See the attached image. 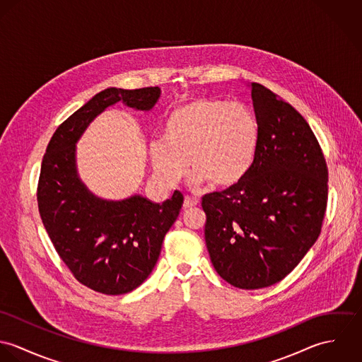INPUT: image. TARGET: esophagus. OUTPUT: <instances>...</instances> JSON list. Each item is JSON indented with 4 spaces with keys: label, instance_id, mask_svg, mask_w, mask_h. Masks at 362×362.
I'll use <instances>...</instances> for the list:
<instances>
[{
    "label": "esophagus",
    "instance_id": "obj_1",
    "mask_svg": "<svg viewBox=\"0 0 362 362\" xmlns=\"http://www.w3.org/2000/svg\"><path fill=\"white\" fill-rule=\"evenodd\" d=\"M198 204H199V199L197 197L185 195V198H184V209H191V207L197 206Z\"/></svg>",
    "mask_w": 362,
    "mask_h": 362
}]
</instances>
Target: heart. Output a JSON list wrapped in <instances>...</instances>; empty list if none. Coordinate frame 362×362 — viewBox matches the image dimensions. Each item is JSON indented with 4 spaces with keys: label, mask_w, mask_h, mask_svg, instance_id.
I'll return each instance as SVG.
<instances>
[{
    "label": "heart",
    "mask_w": 362,
    "mask_h": 362,
    "mask_svg": "<svg viewBox=\"0 0 362 362\" xmlns=\"http://www.w3.org/2000/svg\"><path fill=\"white\" fill-rule=\"evenodd\" d=\"M258 145V119L250 107L198 99L168 115L149 156L156 175L167 184L184 178L189 161L197 182L226 188L247 175Z\"/></svg>",
    "instance_id": "1"
}]
</instances>
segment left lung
Segmentation results:
<instances>
[{
	"label": "left lung",
	"mask_w": 362,
	"mask_h": 362,
	"mask_svg": "<svg viewBox=\"0 0 362 362\" xmlns=\"http://www.w3.org/2000/svg\"><path fill=\"white\" fill-rule=\"evenodd\" d=\"M258 152L235 185L202 198L213 267L234 287L283 280L317 240L327 205V165L305 118L252 83Z\"/></svg>",
	"instance_id": "8db88e82"
}]
</instances>
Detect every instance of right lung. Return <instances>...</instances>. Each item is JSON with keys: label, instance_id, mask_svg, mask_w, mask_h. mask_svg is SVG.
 <instances>
[{"label": "right lung", "instance_id": "obj_1", "mask_svg": "<svg viewBox=\"0 0 362 362\" xmlns=\"http://www.w3.org/2000/svg\"><path fill=\"white\" fill-rule=\"evenodd\" d=\"M158 96L157 86L105 89L55 129L43 156L37 206L45 228L74 277L107 296L127 294L146 280L184 197L174 191L161 205L142 197L121 202L102 201L76 175L75 144L105 107L122 100L148 111Z\"/></svg>", "mask_w": 362, "mask_h": 362}]
</instances>
